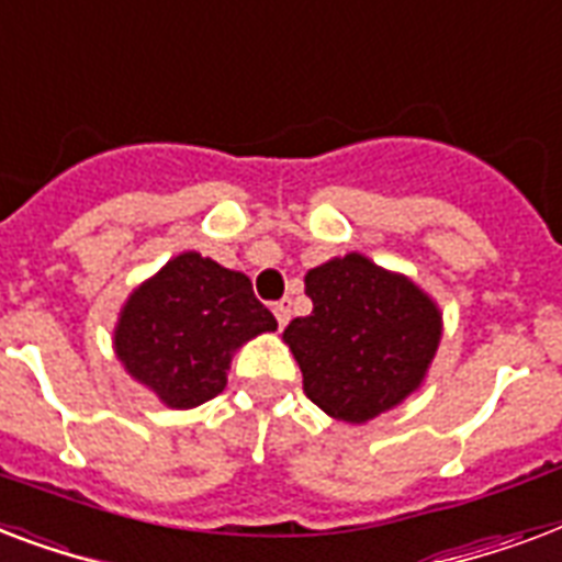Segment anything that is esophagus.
<instances>
[{
  "label": "esophagus",
  "mask_w": 562,
  "mask_h": 562,
  "mask_svg": "<svg viewBox=\"0 0 562 562\" xmlns=\"http://www.w3.org/2000/svg\"><path fill=\"white\" fill-rule=\"evenodd\" d=\"M272 313H276L278 325L284 328L286 322H290V316H293V302H290V299H281V302H276V307H272Z\"/></svg>",
  "instance_id": "esophagus-1"
}]
</instances>
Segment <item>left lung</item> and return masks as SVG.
I'll use <instances>...</instances> for the list:
<instances>
[{
	"instance_id": "1",
	"label": "left lung",
	"mask_w": 562,
	"mask_h": 562,
	"mask_svg": "<svg viewBox=\"0 0 562 562\" xmlns=\"http://www.w3.org/2000/svg\"><path fill=\"white\" fill-rule=\"evenodd\" d=\"M313 311L284 328L304 395L342 422H369L411 395L439 346V311L407 278L363 255L304 278Z\"/></svg>"
}]
</instances>
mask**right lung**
<instances>
[{
    "instance_id": "add662e5",
    "label": "right lung",
    "mask_w": 562,
    "mask_h": 562,
    "mask_svg": "<svg viewBox=\"0 0 562 562\" xmlns=\"http://www.w3.org/2000/svg\"><path fill=\"white\" fill-rule=\"evenodd\" d=\"M276 328L249 278L184 251L134 290L116 325V355L169 407H195L225 390L237 346Z\"/></svg>"
}]
</instances>
